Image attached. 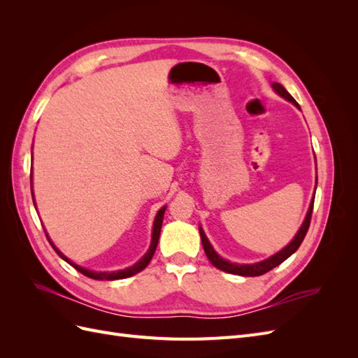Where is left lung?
Listing matches in <instances>:
<instances>
[{
    "mask_svg": "<svg viewBox=\"0 0 358 358\" xmlns=\"http://www.w3.org/2000/svg\"><path fill=\"white\" fill-rule=\"evenodd\" d=\"M272 86H273V90H275L280 96H284L285 100L291 101L292 104L297 106L299 109H300V106L297 104V101H296L294 99H292V96L289 95V92L284 88L282 85L273 83ZM313 200H315V197H313ZM313 200H312V203H310V206H309V210H308V215H306V218H305V222L301 224L300 230H299V233L296 234L294 239H292L291 243H289L288 246H285V248L282 249V251H279V252L275 254L273 257H270V258L264 259V262H259V263H255V264H234V263L227 262V259L221 258L218 254L215 252V249L212 248L210 242L208 241V237H206L204 231L201 230V227H200V237H201V243H203V248H204V252H206V255H208L209 262H210L216 268L224 270V272H227V273L241 275V276H259V275H264V273L270 272V270H272V268H275L276 266H279L280 263H284L285 259H287L288 257H291L292 254H294V252L297 251V249H299V246L301 245L303 239H305V236H306V233H308V230H309V225H310L312 210H313Z\"/></svg>",
    "mask_w": 358,
    "mask_h": 358,
    "instance_id": "8db88e82",
    "label": "left lung"
}]
</instances>
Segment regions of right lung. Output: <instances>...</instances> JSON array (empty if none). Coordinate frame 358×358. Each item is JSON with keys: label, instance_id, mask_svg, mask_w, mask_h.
<instances>
[{"label": "right lung", "instance_id": "add662e5", "mask_svg": "<svg viewBox=\"0 0 358 358\" xmlns=\"http://www.w3.org/2000/svg\"><path fill=\"white\" fill-rule=\"evenodd\" d=\"M32 200H34V196H32ZM164 212H166V208H162V209L158 210V213H157V216H155L154 233H152V242H150V248H149V251L145 254V257H143L142 259H140L138 263H136L133 267H128V268H125V270H119V272H112V273H109V272H92V270L83 268V267H80V266H78V264H74V263L70 262V259H69L66 255H64V254L59 251V249H57L55 246H53V243L50 242L48 234H46V237H48V241L50 242V245L53 246V249H55V251H57V254H58L62 259H66V262H67L70 266H73V267H74L76 270H78V272H80L82 275L88 276V278H91V279H95V280L125 279V278L133 276V275H136V273H138V272H142V270L149 264L150 259H152L154 252H155V249H157V245H158V241H159V233H161L162 218H164ZM45 233H46V231H45Z\"/></svg>", "mask_w": 358, "mask_h": 358}]
</instances>
